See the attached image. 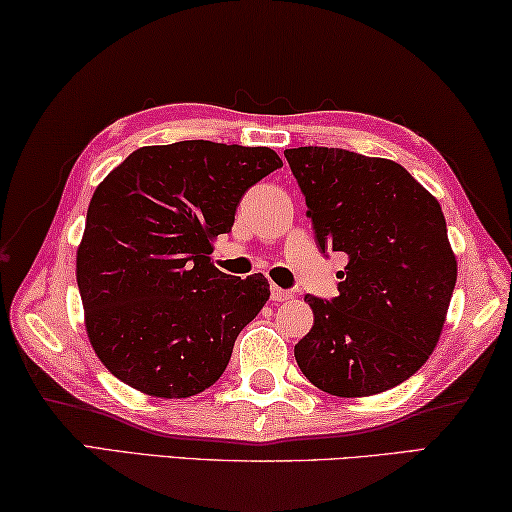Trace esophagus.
Wrapping results in <instances>:
<instances>
[{"label": "esophagus", "mask_w": 512, "mask_h": 512, "mask_svg": "<svg viewBox=\"0 0 512 512\" xmlns=\"http://www.w3.org/2000/svg\"><path fill=\"white\" fill-rule=\"evenodd\" d=\"M290 297H292V292L283 290V288H279V286H272V301H286V299H290Z\"/></svg>", "instance_id": "34e87169"}]
</instances>
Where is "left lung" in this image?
Returning <instances> with one entry per match:
<instances>
[{"label":"left lung","mask_w":512,"mask_h":512,"mask_svg":"<svg viewBox=\"0 0 512 512\" xmlns=\"http://www.w3.org/2000/svg\"><path fill=\"white\" fill-rule=\"evenodd\" d=\"M320 249L347 254L340 295H306L299 370L335 397L379 395L429 360L458 263L442 208L406 167L333 147L286 149Z\"/></svg>","instance_id":"left-lung-1"}]
</instances>
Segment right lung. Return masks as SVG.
Masks as SVG:
<instances>
[{"label":"right lung","instance_id":"1","mask_svg":"<svg viewBox=\"0 0 512 512\" xmlns=\"http://www.w3.org/2000/svg\"><path fill=\"white\" fill-rule=\"evenodd\" d=\"M281 165L270 147L183 140L136 149L99 183L77 283L90 345L122 383L186 399L220 379L270 283L217 270L213 242L231 231L242 195Z\"/></svg>","mask_w":512,"mask_h":512}]
</instances>
